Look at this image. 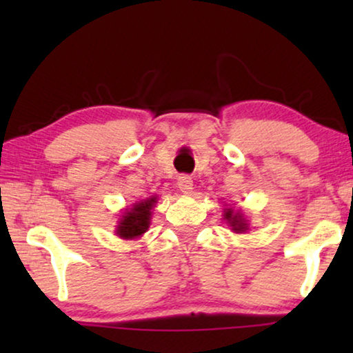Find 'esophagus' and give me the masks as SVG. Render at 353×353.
<instances>
[{"label": "esophagus", "instance_id": "1", "mask_svg": "<svg viewBox=\"0 0 353 353\" xmlns=\"http://www.w3.org/2000/svg\"><path fill=\"white\" fill-rule=\"evenodd\" d=\"M178 188L183 194H191L192 192V178L188 175H183L178 178Z\"/></svg>", "mask_w": 353, "mask_h": 353}]
</instances>
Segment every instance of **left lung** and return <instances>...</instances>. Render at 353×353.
Segmentation results:
<instances>
[{"mask_svg":"<svg viewBox=\"0 0 353 353\" xmlns=\"http://www.w3.org/2000/svg\"><path fill=\"white\" fill-rule=\"evenodd\" d=\"M223 219L228 221L231 230H233L234 233H245V231L249 230L248 221H245L244 215L241 214V212H234L233 209H225Z\"/></svg>","mask_w":353,"mask_h":353,"instance_id":"obj_1","label":"left lung"}]
</instances>
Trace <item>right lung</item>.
<instances>
[{
    "mask_svg": "<svg viewBox=\"0 0 353 353\" xmlns=\"http://www.w3.org/2000/svg\"><path fill=\"white\" fill-rule=\"evenodd\" d=\"M157 197H148L141 202L133 204L132 209L123 212L122 219H120L115 233L122 239H137L141 238V234L146 233L151 225L152 209L156 205Z\"/></svg>",
    "mask_w": 353,
    "mask_h": 353,
    "instance_id": "add662e5",
    "label": "right lung"
}]
</instances>
